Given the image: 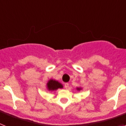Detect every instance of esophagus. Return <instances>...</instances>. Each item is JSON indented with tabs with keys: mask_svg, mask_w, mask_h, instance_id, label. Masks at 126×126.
<instances>
[{
	"mask_svg": "<svg viewBox=\"0 0 126 126\" xmlns=\"http://www.w3.org/2000/svg\"><path fill=\"white\" fill-rule=\"evenodd\" d=\"M64 87H65V88H69V84L68 83H65V84H64Z\"/></svg>",
	"mask_w": 126,
	"mask_h": 126,
	"instance_id": "1",
	"label": "esophagus"
}]
</instances>
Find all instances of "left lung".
<instances>
[{
    "label": "left lung",
    "mask_w": 126,
    "mask_h": 126,
    "mask_svg": "<svg viewBox=\"0 0 126 126\" xmlns=\"http://www.w3.org/2000/svg\"><path fill=\"white\" fill-rule=\"evenodd\" d=\"M77 90H81V88H77Z\"/></svg>",
    "instance_id": "obj_1"
}]
</instances>
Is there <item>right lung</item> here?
Listing matches in <instances>:
<instances>
[{
  "instance_id": "obj_1",
  "label": "right lung",
  "mask_w": 126,
  "mask_h": 126,
  "mask_svg": "<svg viewBox=\"0 0 126 126\" xmlns=\"http://www.w3.org/2000/svg\"><path fill=\"white\" fill-rule=\"evenodd\" d=\"M47 86V88L48 89V90H51V91L56 90L58 88H61L63 87V86L61 83L53 79L49 80Z\"/></svg>"
}]
</instances>
